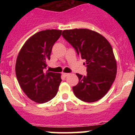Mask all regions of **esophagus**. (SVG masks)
<instances>
[{
    "mask_svg": "<svg viewBox=\"0 0 135 135\" xmlns=\"http://www.w3.org/2000/svg\"><path fill=\"white\" fill-rule=\"evenodd\" d=\"M63 74V76H64V77H67L68 76H69V74L68 73H63L62 74Z\"/></svg>",
    "mask_w": 135,
    "mask_h": 135,
    "instance_id": "34e87169",
    "label": "esophagus"
}]
</instances>
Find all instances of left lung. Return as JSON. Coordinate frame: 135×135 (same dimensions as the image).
<instances>
[{
    "label": "left lung",
    "mask_w": 135,
    "mask_h": 135,
    "mask_svg": "<svg viewBox=\"0 0 135 135\" xmlns=\"http://www.w3.org/2000/svg\"><path fill=\"white\" fill-rule=\"evenodd\" d=\"M62 36L86 60V75L76 74L79 82L72 88L75 96L84 102L99 101L108 93L116 76V61L110 43L89 29L65 30Z\"/></svg>",
    "instance_id": "1"
}]
</instances>
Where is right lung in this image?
Instances as JSON below:
<instances>
[{
  "instance_id": "obj_1",
  "label": "right lung",
  "mask_w": 135,
  "mask_h": 135,
  "mask_svg": "<svg viewBox=\"0 0 135 135\" xmlns=\"http://www.w3.org/2000/svg\"><path fill=\"white\" fill-rule=\"evenodd\" d=\"M61 32L53 29L37 32L25 42L17 57L15 73L20 87L36 103L54 98L61 82V74L45 71L53 46Z\"/></svg>"
}]
</instances>
